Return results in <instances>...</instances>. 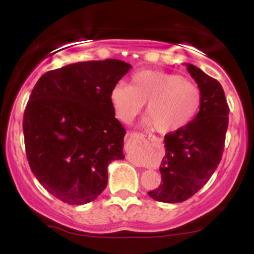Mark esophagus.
<instances>
[{"label":"esophagus","instance_id":"1","mask_svg":"<svg viewBox=\"0 0 254 254\" xmlns=\"http://www.w3.org/2000/svg\"><path fill=\"white\" fill-rule=\"evenodd\" d=\"M131 137L138 139V141H148V139H150L149 137L144 135V133H127L125 138H131Z\"/></svg>","mask_w":254,"mask_h":254}]
</instances>
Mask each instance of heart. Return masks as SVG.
<instances>
[{"instance_id": "b5f03b06", "label": "heart", "mask_w": 254, "mask_h": 254, "mask_svg": "<svg viewBox=\"0 0 254 254\" xmlns=\"http://www.w3.org/2000/svg\"><path fill=\"white\" fill-rule=\"evenodd\" d=\"M110 101L123 123H130L145 104L144 124L154 125L160 133H172L196 117L202 104V92L198 84L178 74L141 70L131 76L129 86H113Z\"/></svg>"}]
</instances>
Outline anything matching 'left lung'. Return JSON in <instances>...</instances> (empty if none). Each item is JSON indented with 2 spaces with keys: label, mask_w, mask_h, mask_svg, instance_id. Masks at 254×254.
<instances>
[{
  "label": "left lung",
  "mask_w": 254,
  "mask_h": 254,
  "mask_svg": "<svg viewBox=\"0 0 254 254\" xmlns=\"http://www.w3.org/2000/svg\"><path fill=\"white\" fill-rule=\"evenodd\" d=\"M185 65L200 88L202 104L193 121L165 136L162 183L148 192L157 202L180 203L199 191L220 164L226 141L229 107L222 86L196 65Z\"/></svg>",
  "instance_id": "left-lung-1"
}]
</instances>
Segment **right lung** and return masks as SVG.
<instances>
[{
  "mask_svg": "<svg viewBox=\"0 0 254 254\" xmlns=\"http://www.w3.org/2000/svg\"><path fill=\"white\" fill-rule=\"evenodd\" d=\"M132 66L119 60L78 62L43 75L24 115L26 155L38 182L70 205L92 202L107 185V166L124 159L127 131L110 101Z\"/></svg>",
  "mask_w": 254,
  "mask_h": 254,
  "instance_id": "add662e5",
  "label": "right lung"
}]
</instances>
